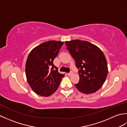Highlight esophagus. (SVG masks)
Returning a JSON list of instances; mask_svg holds the SVG:
<instances>
[{"instance_id":"1","label":"esophagus","mask_w":127,"mask_h":127,"mask_svg":"<svg viewBox=\"0 0 127 127\" xmlns=\"http://www.w3.org/2000/svg\"><path fill=\"white\" fill-rule=\"evenodd\" d=\"M72 74H73V71H71L70 72H69V73L68 74V75H72Z\"/></svg>"}]
</instances>
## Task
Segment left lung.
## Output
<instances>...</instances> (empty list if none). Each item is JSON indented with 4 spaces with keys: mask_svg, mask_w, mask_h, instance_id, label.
I'll list each match as a JSON object with an SVG mask.
<instances>
[{
    "mask_svg": "<svg viewBox=\"0 0 127 127\" xmlns=\"http://www.w3.org/2000/svg\"><path fill=\"white\" fill-rule=\"evenodd\" d=\"M65 42L79 69L80 80L75 87L85 94L95 92L103 85L108 73L103 52L87 41L75 40Z\"/></svg>",
    "mask_w": 127,
    "mask_h": 127,
    "instance_id": "obj_1",
    "label": "left lung"
}]
</instances>
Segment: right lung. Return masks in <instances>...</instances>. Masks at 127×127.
I'll list each match as a JSON object with an SVG mask.
<instances>
[{"label":"right lung","instance_id":"obj_1","mask_svg":"<svg viewBox=\"0 0 127 127\" xmlns=\"http://www.w3.org/2000/svg\"><path fill=\"white\" fill-rule=\"evenodd\" d=\"M63 44L54 40L43 42L29 54L26 64L27 80L33 91L39 95H52L64 76L59 73L53 63Z\"/></svg>","mask_w":127,"mask_h":127}]
</instances>
